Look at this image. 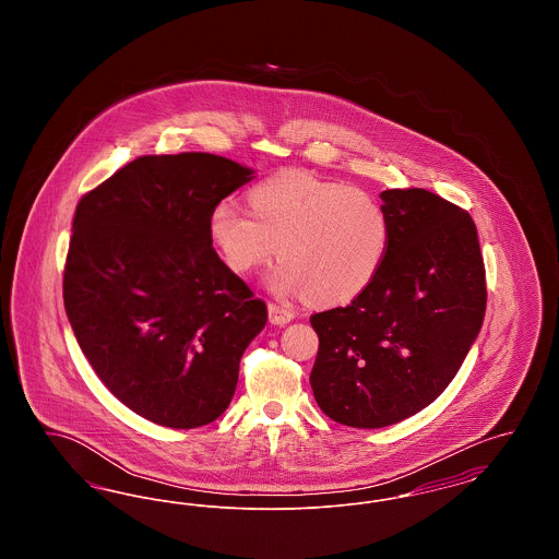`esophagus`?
<instances>
[{"instance_id": "1", "label": "esophagus", "mask_w": 559, "mask_h": 559, "mask_svg": "<svg viewBox=\"0 0 559 559\" xmlns=\"http://www.w3.org/2000/svg\"><path fill=\"white\" fill-rule=\"evenodd\" d=\"M267 317H270L272 324L283 326V324H287V322L295 319V312L285 308V306H281V304H267Z\"/></svg>"}]
</instances>
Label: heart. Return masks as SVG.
I'll return each instance as SVG.
<instances>
[{
    "mask_svg": "<svg viewBox=\"0 0 559 559\" xmlns=\"http://www.w3.org/2000/svg\"><path fill=\"white\" fill-rule=\"evenodd\" d=\"M251 213L219 201L210 213V237L237 274L283 260L267 285L317 306L346 304L365 292L385 260L390 222L381 203L360 188L283 174L251 188Z\"/></svg>",
    "mask_w": 559,
    "mask_h": 559,
    "instance_id": "1",
    "label": "heart"
}]
</instances>
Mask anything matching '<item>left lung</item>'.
I'll use <instances>...</instances> for the list:
<instances>
[{
	"label": "left lung",
	"mask_w": 559,
	"mask_h": 559,
	"mask_svg": "<svg viewBox=\"0 0 559 559\" xmlns=\"http://www.w3.org/2000/svg\"><path fill=\"white\" fill-rule=\"evenodd\" d=\"M385 260L346 308L310 317L320 411L362 429L392 426L438 399L474 346L486 274L472 215L424 188L381 192Z\"/></svg>",
	"instance_id": "left-lung-1"
}]
</instances>
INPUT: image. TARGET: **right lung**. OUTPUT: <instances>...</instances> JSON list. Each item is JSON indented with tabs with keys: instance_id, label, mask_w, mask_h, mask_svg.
Returning a JSON list of instances; mask_svg holds the SVG:
<instances>
[{
	"instance_id": "1",
	"label": "right lung",
	"mask_w": 559,
	"mask_h": 559,
	"mask_svg": "<svg viewBox=\"0 0 559 559\" xmlns=\"http://www.w3.org/2000/svg\"><path fill=\"white\" fill-rule=\"evenodd\" d=\"M253 178L210 153L146 155L81 197L64 310L110 394L157 426L215 421L266 324V304L210 237L213 207Z\"/></svg>"
}]
</instances>
